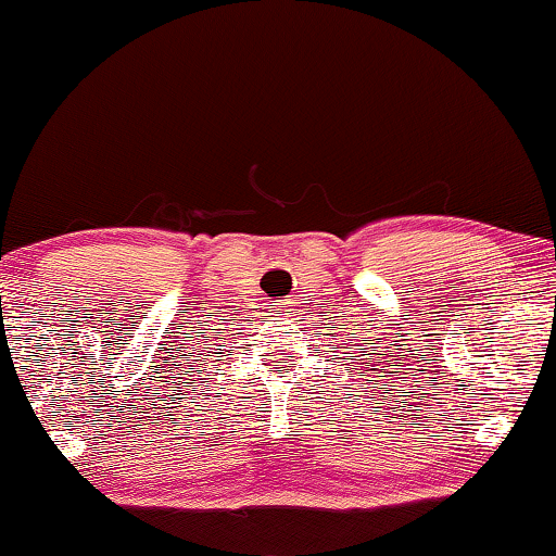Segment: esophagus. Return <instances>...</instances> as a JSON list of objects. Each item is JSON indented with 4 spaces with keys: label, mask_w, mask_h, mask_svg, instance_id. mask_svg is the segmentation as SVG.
<instances>
[{
    "label": "esophagus",
    "mask_w": 556,
    "mask_h": 556,
    "mask_svg": "<svg viewBox=\"0 0 556 556\" xmlns=\"http://www.w3.org/2000/svg\"><path fill=\"white\" fill-rule=\"evenodd\" d=\"M275 315H277V317H289V315H292V309H289L287 304H279V307L275 309Z\"/></svg>",
    "instance_id": "34e87169"
}]
</instances>
